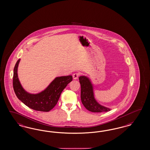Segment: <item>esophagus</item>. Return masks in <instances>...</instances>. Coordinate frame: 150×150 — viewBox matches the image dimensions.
Listing matches in <instances>:
<instances>
[{
	"label": "esophagus",
	"mask_w": 150,
	"mask_h": 150,
	"mask_svg": "<svg viewBox=\"0 0 150 150\" xmlns=\"http://www.w3.org/2000/svg\"><path fill=\"white\" fill-rule=\"evenodd\" d=\"M79 76V73H77V72H76V73H75V74H73V76H72L73 79H75V80L77 79Z\"/></svg>",
	"instance_id": "34e87169"
}]
</instances>
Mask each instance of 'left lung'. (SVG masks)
Instances as JSON below:
<instances>
[{
  "label": "left lung",
  "instance_id": "8db88e82",
  "mask_svg": "<svg viewBox=\"0 0 150 150\" xmlns=\"http://www.w3.org/2000/svg\"><path fill=\"white\" fill-rule=\"evenodd\" d=\"M81 85V100L83 105L88 111L93 112H107L111 109L100 105L96 100L93 93V84L85 76L79 78Z\"/></svg>",
  "mask_w": 150,
  "mask_h": 150
}]
</instances>
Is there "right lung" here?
Here are the masks:
<instances>
[{
  "mask_svg": "<svg viewBox=\"0 0 150 150\" xmlns=\"http://www.w3.org/2000/svg\"><path fill=\"white\" fill-rule=\"evenodd\" d=\"M21 59L14 68L13 85L16 96L28 107L36 111L48 112L54 108L63 90L72 80L71 75L55 78L44 90L36 94L30 93L23 88L18 76V67Z\"/></svg>",
  "mask_w": 150,
  "mask_h": 150,
  "instance_id": "1",
  "label": "right lung"
}]
</instances>
